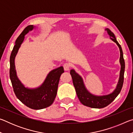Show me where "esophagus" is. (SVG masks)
<instances>
[{"instance_id":"obj_1","label":"esophagus","mask_w":133,"mask_h":133,"mask_svg":"<svg viewBox=\"0 0 133 133\" xmlns=\"http://www.w3.org/2000/svg\"><path fill=\"white\" fill-rule=\"evenodd\" d=\"M63 67L65 71H68L70 68V64L69 63H66L64 64Z\"/></svg>"}]
</instances>
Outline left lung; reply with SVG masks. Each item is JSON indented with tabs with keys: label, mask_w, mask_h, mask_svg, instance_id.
Listing matches in <instances>:
<instances>
[{
	"label": "left lung",
	"mask_w": 133,
	"mask_h": 133,
	"mask_svg": "<svg viewBox=\"0 0 133 133\" xmlns=\"http://www.w3.org/2000/svg\"><path fill=\"white\" fill-rule=\"evenodd\" d=\"M105 30L107 31L108 35L110 36V38L112 41L114 42L118 46L120 51V63L121 65V69L120 72V77H119L118 82L117 84L116 88L111 93L107 95L104 96H96L87 90L85 88V85L83 82L82 77L76 73L74 69H71L70 70V75L73 79V85L75 86L76 93L80 102L83 105L85 106L94 108V109H102L109 105L118 94L120 93L121 90L122 89L123 82H124V74L125 70V62L123 58V53L122 49L120 44L117 41L115 35L114 33L110 30L109 29L106 28Z\"/></svg>",
	"instance_id": "obj_1"
}]
</instances>
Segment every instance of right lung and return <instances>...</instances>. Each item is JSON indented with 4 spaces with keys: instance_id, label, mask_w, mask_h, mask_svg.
Returning <instances> with one entry per match:
<instances>
[{
    "instance_id": "right-lung-1",
    "label": "right lung",
    "mask_w": 133,
    "mask_h": 133,
    "mask_svg": "<svg viewBox=\"0 0 133 133\" xmlns=\"http://www.w3.org/2000/svg\"><path fill=\"white\" fill-rule=\"evenodd\" d=\"M35 28L33 25L27 26L16 40L10 57V78L17 98L27 107L40 110L53 104L57 94L60 77L64 73V69L63 67L60 66L50 71L42 85L35 89L25 87L18 78L15 64L16 56L24 39V36Z\"/></svg>"
}]
</instances>
